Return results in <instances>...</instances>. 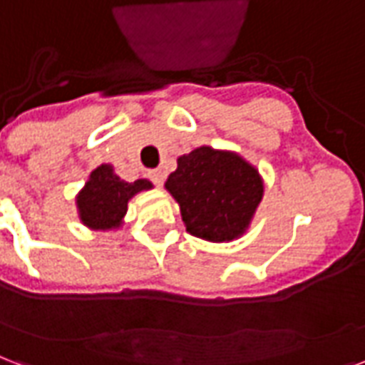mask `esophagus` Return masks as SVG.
I'll return each mask as SVG.
<instances>
[{
  "label": "esophagus",
  "instance_id": "esophagus-1",
  "mask_svg": "<svg viewBox=\"0 0 365 365\" xmlns=\"http://www.w3.org/2000/svg\"><path fill=\"white\" fill-rule=\"evenodd\" d=\"M148 179H150L156 186H162L163 179H165V173H163L162 169H156V171H148Z\"/></svg>",
  "mask_w": 365,
  "mask_h": 365
}]
</instances>
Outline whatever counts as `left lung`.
<instances>
[{"instance_id": "8db88e82", "label": "left lung", "mask_w": 365, "mask_h": 365, "mask_svg": "<svg viewBox=\"0 0 365 365\" xmlns=\"http://www.w3.org/2000/svg\"><path fill=\"white\" fill-rule=\"evenodd\" d=\"M165 190L179 203L186 232L222 244L247 232L264 194V180L238 152L203 144L177 158Z\"/></svg>"}]
</instances>
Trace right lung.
Instances as JSON below:
<instances>
[{
	"instance_id": "obj_1",
	"label": "right lung",
	"mask_w": 365,
	"mask_h": 365,
	"mask_svg": "<svg viewBox=\"0 0 365 365\" xmlns=\"http://www.w3.org/2000/svg\"><path fill=\"white\" fill-rule=\"evenodd\" d=\"M154 185L146 179L133 182L121 180L114 165L101 163L89 173V179L76 194V209L83 227L95 232L120 230L125 222L127 203L140 192L152 190Z\"/></svg>"
}]
</instances>
